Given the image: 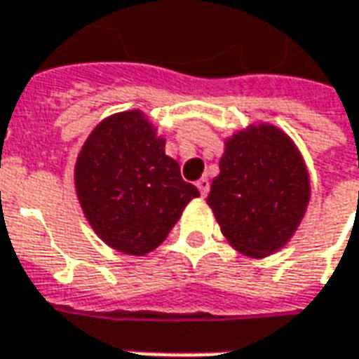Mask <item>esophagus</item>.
<instances>
[{
    "label": "esophagus",
    "mask_w": 359,
    "mask_h": 359,
    "mask_svg": "<svg viewBox=\"0 0 359 359\" xmlns=\"http://www.w3.org/2000/svg\"><path fill=\"white\" fill-rule=\"evenodd\" d=\"M196 187L200 190V194L208 196V192H210V180L205 179V177H202V179L196 182Z\"/></svg>",
    "instance_id": "1"
}]
</instances>
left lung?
<instances>
[{"mask_svg": "<svg viewBox=\"0 0 359 359\" xmlns=\"http://www.w3.org/2000/svg\"><path fill=\"white\" fill-rule=\"evenodd\" d=\"M309 200V179L292 140L275 126H252L226 142L208 203L234 248L264 257L283 248Z\"/></svg>", "mask_w": 359, "mask_h": 359, "instance_id": "left-lung-1", "label": "left lung"}]
</instances>
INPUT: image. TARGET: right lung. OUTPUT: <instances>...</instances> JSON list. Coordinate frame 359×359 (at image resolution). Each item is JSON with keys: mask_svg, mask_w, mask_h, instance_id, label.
<instances>
[{"mask_svg": "<svg viewBox=\"0 0 359 359\" xmlns=\"http://www.w3.org/2000/svg\"><path fill=\"white\" fill-rule=\"evenodd\" d=\"M76 194L90 225L111 248L144 256L171 233L200 192L165 156V140L140 111L95 126L74 169Z\"/></svg>", "mask_w": 359, "mask_h": 359, "instance_id": "obj_1", "label": "right lung"}]
</instances>
